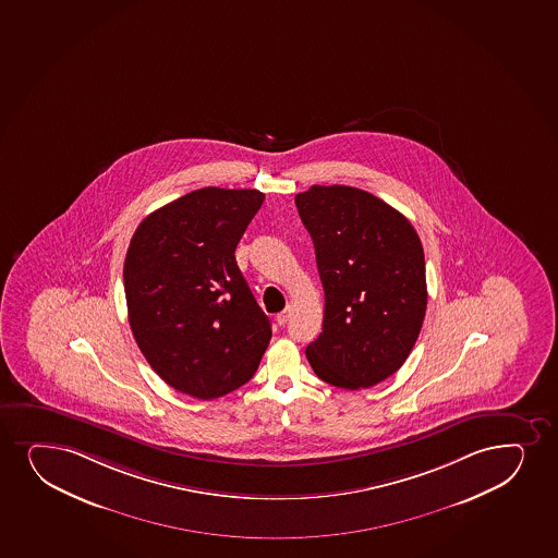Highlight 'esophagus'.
<instances>
[{"label": "esophagus", "mask_w": 558, "mask_h": 558, "mask_svg": "<svg viewBox=\"0 0 558 558\" xmlns=\"http://www.w3.org/2000/svg\"><path fill=\"white\" fill-rule=\"evenodd\" d=\"M291 314H293V308H291V306H288V308L283 310L282 314H278V317H276V322H278V325H280V327H283V325H288L289 319H291Z\"/></svg>", "instance_id": "esophagus-1"}]
</instances>
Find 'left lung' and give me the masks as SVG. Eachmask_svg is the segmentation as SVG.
Returning <instances> with one entry per match:
<instances>
[{
  "instance_id": "obj_1",
  "label": "left lung",
  "mask_w": 558,
  "mask_h": 558,
  "mask_svg": "<svg viewBox=\"0 0 558 558\" xmlns=\"http://www.w3.org/2000/svg\"><path fill=\"white\" fill-rule=\"evenodd\" d=\"M325 289L323 330L306 348L328 385L369 388L396 374L416 343L427 304L418 233L369 192L314 184L295 196Z\"/></svg>"
}]
</instances>
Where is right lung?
<instances>
[{"instance_id":"1","label":"right lung","mask_w":558,"mask_h":558,"mask_svg":"<svg viewBox=\"0 0 558 558\" xmlns=\"http://www.w3.org/2000/svg\"><path fill=\"white\" fill-rule=\"evenodd\" d=\"M265 194L205 186L144 218L123 280L132 335L162 379L197 400L256 374L270 322L235 262Z\"/></svg>"}]
</instances>
